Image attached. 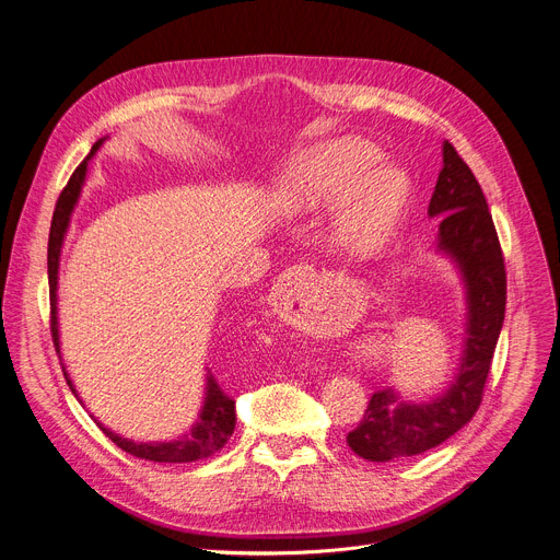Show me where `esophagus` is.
I'll use <instances>...</instances> for the list:
<instances>
[{
    "label": "esophagus",
    "instance_id": "34e87169",
    "mask_svg": "<svg viewBox=\"0 0 560 560\" xmlns=\"http://www.w3.org/2000/svg\"><path fill=\"white\" fill-rule=\"evenodd\" d=\"M301 270H303V268H301V266H296V268L288 270L283 277H279V281H277V292H279V294H283V296H285V292L290 294V292H292V285L296 283V277L301 275ZM294 288H296V285H294Z\"/></svg>",
    "mask_w": 560,
    "mask_h": 560
}]
</instances>
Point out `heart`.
Wrapping results in <instances>:
<instances>
[{
	"instance_id": "obj_1",
	"label": "heart",
	"mask_w": 560,
	"mask_h": 560,
	"mask_svg": "<svg viewBox=\"0 0 560 560\" xmlns=\"http://www.w3.org/2000/svg\"><path fill=\"white\" fill-rule=\"evenodd\" d=\"M382 151L360 138H341L299 154L272 191L283 214H311L341 200L335 232L360 252L382 249L399 230L411 200L404 172L382 165Z\"/></svg>"
}]
</instances>
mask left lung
Here are the masks:
<instances>
[{
	"label": "left lung",
	"instance_id": "left-lung-1",
	"mask_svg": "<svg viewBox=\"0 0 560 560\" xmlns=\"http://www.w3.org/2000/svg\"><path fill=\"white\" fill-rule=\"evenodd\" d=\"M429 217L440 223L435 252L453 264L465 288L460 364L451 384L427 401L404 399L395 388L373 393L364 420L346 438L369 463L424 453L471 422L504 322L506 277L493 219L482 187L448 140Z\"/></svg>",
	"mask_w": 560,
	"mask_h": 560
}]
</instances>
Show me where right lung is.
<instances>
[{"label": "right lung", "instance_id": "1", "mask_svg": "<svg viewBox=\"0 0 560 560\" xmlns=\"http://www.w3.org/2000/svg\"><path fill=\"white\" fill-rule=\"evenodd\" d=\"M109 136L100 138L91 151L89 156L78 165V170L73 172V176L69 178L67 187L62 189L58 206L54 212V221H50V234H48V288H50V332H54V341L58 348V354L62 360V348H60V319H58V281H60V257H62V245L71 225V217L75 212V206L80 200L84 180H86V172H89V161L97 154V149L103 147V142ZM67 384L71 388V393L78 397V401L82 404L73 380L69 377L65 364H62ZM208 371V369H206ZM93 418V416H91ZM97 422V420H95ZM97 427L107 433L109 440H114L122 451L142 457V460L149 463H196L202 460V457H210L217 451H221L228 440L234 433L236 427V409H234V399L228 397L219 382L214 380V375L208 371L206 373V395H202V404L196 422L191 424L189 431H185L183 435L170 440V442H133L129 438H122L118 433H114L112 429H107L103 422H97Z\"/></svg>", "mask_w": 560, "mask_h": 560}]
</instances>
